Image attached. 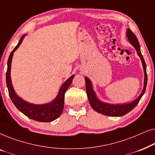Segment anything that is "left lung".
<instances>
[{"instance_id":"obj_1","label":"left lung","mask_w":155,"mask_h":155,"mask_svg":"<svg viewBox=\"0 0 155 155\" xmlns=\"http://www.w3.org/2000/svg\"><path fill=\"white\" fill-rule=\"evenodd\" d=\"M126 37H128V39L130 43L134 46L135 50L137 51V54L138 55L142 61L143 63V67L144 70V73H145V80H144V87L143 92L140 95L137 97L134 101H131L130 103H125L120 104H108L102 101H99L98 98L96 96L94 91L93 90L92 84L91 82V80L88 78L85 77V84H86V92L89 101H90V106L94 111L98 112L99 114H104L106 116H121L125 114H128L131 110H133L136 107V105L138 104L139 101L140 100L142 97L145 94L146 86H147V67L144 60L143 55L141 54L140 48V44L138 40H137L136 36H135L132 31L130 29H127Z\"/></svg>"}]
</instances>
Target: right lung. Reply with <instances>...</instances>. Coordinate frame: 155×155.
I'll return each instance as SVG.
<instances>
[{
    "label": "right lung",
    "mask_w": 155,
    "mask_h": 155,
    "mask_svg": "<svg viewBox=\"0 0 155 155\" xmlns=\"http://www.w3.org/2000/svg\"><path fill=\"white\" fill-rule=\"evenodd\" d=\"M25 35L21 37L18 45L10 53L8 60V68L7 72H6V84H7L10 97L12 103L17 107V109L28 118L39 122L53 121V120L58 118L62 114L63 107H64L65 93L68 88L69 87V86L71 84L75 75L71 76L61 85L57 97L50 103L44 104H34L29 103L23 100L21 97L18 96V94L15 92L12 84L11 78H10V69H11V62L14 52L20 46L23 39L25 38Z\"/></svg>",
    "instance_id": "obj_1"
}]
</instances>
